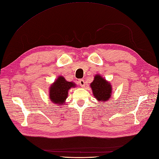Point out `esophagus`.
Listing matches in <instances>:
<instances>
[{
  "mask_svg": "<svg viewBox=\"0 0 159 159\" xmlns=\"http://www.w3.org/2000/svg\"><path fill=\"white\" fill-rule=\"evenodd\" d=\"M79 84H80V85L82 87H85V83H84V80H83V79H80V80H79Z\"/></svg>",
  "mask_w": 159,
  "mask_h": 159,
  "instance_id": "esophagus-1",
  "label": "esophagus"
}]
</instances>
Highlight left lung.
Returning <instances> with one entry per match:
<instances>
[{
	"label": "left lung",
	"mask_w": 159,
	"mask_h": 159,
	"mask_svg": "<svg viewBox=\"0 0 159 159\" xmlns=\"http://www.w3.org/2000/svg\"><path fill=\"white\" fill-rule=\"evenodd\" d=\"M93 96L99 102H106L111 99L112 86L106 79L100 75H96L94 80L90 84Z\"/></svg>",
	"instance_id": "obj_1"
}]
</instances>
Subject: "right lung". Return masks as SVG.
<instances>
[{
    "instance_id": "right-lung-1",
    "label": "right lung",
    "mask_w": 159,
    "mask_h": 159,
    "mask_svg": "<svg viewBox=\"0 0 159 159\" xmlns=\"http://www.w3.org/2000/svg\"><path fill=\"white\" fill-rule=\"evenodd\" d=\"M76 87V84L68 82L64 76H59L49 89V97L52 102L57 106H61L66 103L68 91L71 88Z\"/></svg>"
}]
</instances>
